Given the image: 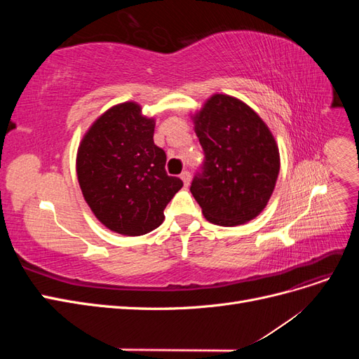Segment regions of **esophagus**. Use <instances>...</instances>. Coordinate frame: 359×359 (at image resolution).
Segmentation results:
<instances>
[{"label":"esophagus","instance_id":"obj_1","mask_svg":"<svg viewBox=\"0 0 359 359\" xmlns=\"http://www.w3.org/2000/svg\"><path fill=\"white\" fill-rule=\"evenodd\" d=\"M190 178H191V175H190L189 170H184V172L181 173V180H182V182H184V186H189V184H190Z\"/></svg>","mask_w":359,"mask_h":359}]
</instances>
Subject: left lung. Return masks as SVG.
<instances>
[{"mask_svg":"<svg viewBox=\"0 0 359 359\" xmlns=\"http://www.w3.org/2000/svg\"><path fill=\"white\" fill-rule=\"evenodd\" d=\"M203 163L190 191L205 219L220 226L253 220L266 206L280 172L274 136L241 100L215 94L194 115Z\"/></svg>","mask_w":359,"mask_h":359,"instance_id":"8db88e82","label":"left lung"}]
</instances>
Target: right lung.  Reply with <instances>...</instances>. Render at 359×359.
<instances>
[{
	"label": "right lung",
	"mask_w": 359,
	"mask_h": 359,
	"mask_svg": "<svg viewBox=\"0 0 359 359\" xmlns=\"http://www.w3.org/2000/svg\"><path fill=\"white\" fill-rule=\"evenodd\" d=\"M153 118L127 102L106 111L83 136L76 158L79 186L107 229L145 235L165 220L182 181L166 173V153L154 144Z\"/></svg>",
	"instance_id": "1"
}]
</instances>
